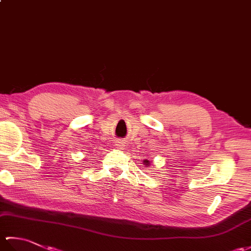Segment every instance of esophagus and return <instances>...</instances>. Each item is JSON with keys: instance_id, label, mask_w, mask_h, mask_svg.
<instances>
[{"instance_id": "obj_1", "label": "esophagus", "mask_w": 251, "mask_h": 251, "mask_svg": "<svg viewBox=\"0 0 251 251\" xmlns=\"http://www.w3.org/2000/svg\"><path fill=\"white\" fill-rule=\"evenodd\" d=\"M115 147H116L117 149H122L123 147H125V142L123 141L122 139L116 140V142H115Z\"/></svg>"}]
</instances>
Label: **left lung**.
<instances>
[{"instance_id": "1", "label": "left lung", "mask_w": 251, "mask_h": 251, "mask_svg": "<svg viewBox=\"0 0 251 251\" xmlns=\"http://www.w3.org/2000/svg\"><path fill=\"white\" fill-rule=\"evenodd\" d=\"M143 162H148V161H143Z\"/></svg>"}]
</instances>
